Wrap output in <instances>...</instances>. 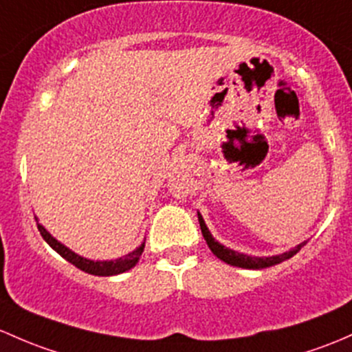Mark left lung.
Masks as SVG:
<instances>
[{
	"instance_id": "obj_1",
	"label": "left lung",
	"mask_w": 352,
	"mask_h": 352,
	"mask_svg": "<svg viewBox=\"0 0 352 352\" xmlns=\"http://www.w3.org/2000/svg\"><path fill=\"white\" fill-rule=\"evenodd\" d=\"M197 216H199V224H201V229H202V236H204L209 250L212 251V253L216 254L219 260H223L224 263H228L231 266H238V268L263 270V268H268V266L278 265V263H282V261L288 260V258L294 256V254H297L298 251L302 250L303 244L307 243V241H303L300 244H297L295 248H292V250L285 251V253H282V254H275V256H250V254L238 253V251L231 250V248H226L224 244L216 241V239H214V236L210 234L209 228L206 226L204 217L201 216V212H197Z\"/></svg>"
}]
</instances>
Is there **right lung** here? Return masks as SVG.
Returning <instances> with one entry per match:
<instances>
[{
    "label": "right lung",
    "mask_w": 352,
    "mask_h": 352,
    "mask_svg": "<svg viewBox=\"0 0 352 352\" xmlns=\"http://www.w3.org/2000/svg\"><path fill=\"white\" fill-rule=\"evenodd\" d=\"M35 221H36V228H38L40 234H42V238L45 239L47 243H49V246L52 250L57 251L58 254H60L62 258H65V260L69 261V263H72L74 266H77L79 270H82V272L89 273V275H96V276H113V275H120V273H124L128 272V270H131L133 266L140 261V256H142L143 250H145V241L140 244L136 250H133L131 253H128L126 256L123 258H118V260H109V261H94V260H87V258L80 256V254L74 253L72 250H69L65 244H62L60 241H57V239L54 238V236L50 234L49 231H47L45 228H43L42 224L38 223V217L35 216Z\"/></svg>",
    "instance_id": "1"
}]
</instances>
